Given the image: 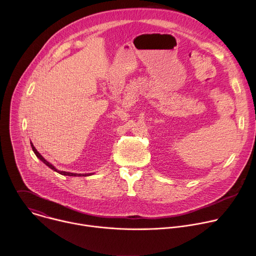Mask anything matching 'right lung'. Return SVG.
Instances as JSON below:
<instances>
[{
    "label": "right lung",
    "mask_w": 256,
    "mask_h": 256,
    "mask_svg": "<svg viewBox=\"0 0 256 256\" xmlns=\"http://www.w3.org/2000/svg\"><path fill=\"white\" fill-rule=\"evenodd\" d=\"M30 144H31L32 150H33L34 154L36 155V157H38L40 160H42L46 166H48V167H50V169H52L54 171H56V172H58V173H60V174H62V175H66V176H89V175H91V173H89V174H79V173H70V172H66V171H60V170H58L52 164H50L48 161H46V160L38 152V150H36V149L34 148V146H33L32 142H30Z\"/></svg>",
    "instance_id": "1"
}]
</instances>
